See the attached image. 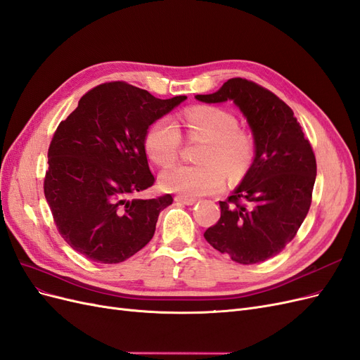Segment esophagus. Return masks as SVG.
Returning <instances> with one entry per match:
<instances>
[{"instance_id": "esophagus-1", "label": "esophagus", "mask_w": 360, "mask_h": 360, "mask_svg": "<svg viewBox=\"0 0 360 360\" xmlns=\"http://www.w3.org/2000/svg\"><path fill=\"white\" fill-rule=\"evenodd\" d=\"M174 200H176L177 202H181V204H186V205H192V204H195V202H197V198H188V197H181V195H177V197H176V198H174Z\"/></svg>"}]
</instances>
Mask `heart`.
Masks as SVG:
<instances>
[{
    "mask_svg": "<svg viewBox=\"0 0 360 360\" xmlns=\"http://www.w3.org/2000/svg\"><path fill=\"white\" fill-rule=\"evenodd\" d=\"M189 141H202L197 165H177L162 172L163 189L181 197L197 198L219 192L226 180L240 179L255 158V138L238 127L237 117L219 106L200 105L183 117ZM183 136L177 124L160 118L146 134L148 158L159 167H169L179 159Z\"/></svg>",
    "mask_w": 360,
    "mask_h": 360,
    "instance_id": "heart-1",
    "label": "heart"
}]
</instances>
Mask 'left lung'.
I'll return each mask as SVG.
<instances>
[{"label": "left lung", "instance_id": "8db88e82", "mask_svg": "<svg viewBox=\"0 0 360 360\" xmlns=\"http://www.w3.org/2000/svg\"><path fill=\"white\" fill-rule=\"evenodd\" d=\"M205 103L234 101L255 138V159L221 217L204 237L236 263L257 264L278 255L307 217L317 162L291 108L257 82L228 79L219 91L197 94Z\"/></svg>", "mask_w": 360, "mask_h": 360}]
</instances>
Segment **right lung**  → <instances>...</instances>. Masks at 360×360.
<instances>
[{
	"label": "right lung",
	"mask_w": 360,
	"mask_h": 360,
	"mask_svg": "<svg viewBox=\"0 0 360 360\" xmlns=\"http://www.w3.org/2000/svg\"><path fill=\"white\" fill-rule=\"evenodd\" d=\"M184 99L163 101L123 81L105 82L58 124L43 191L60 236L76 252L117 264L151 240L172 197L135 198L155 184L144 139L150 124Z\"/></svg>",
	"instance_id": "right-lung-1"
}]
</instances>
